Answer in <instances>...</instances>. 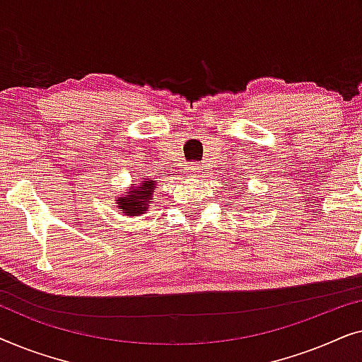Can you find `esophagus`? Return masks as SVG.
Segmentation results:
<instances>
[{
  "mask_svg": "<svg viewBox=\"0 0 362 362\" xmlns=\"http://www.w3.org/2000/svg\"><path fill=\"white\" fill-rule=\"evenodd\" d=\"M186 175L189 176V177H199V176H201V168L197 166V165H191V166H187Z\"/></svg>",
  "mask_w": 362,
  "mask_h": 362,
  "instance_id": "obj_1",
  "label": "esophagus"
}]
</instances>
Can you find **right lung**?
<instances>
[{
	"instance_id": "right-lung-1",
	"label": "right lung",
	"mask_w": 362,
	"mask_h": 362,
	"mask_svg": "<svg viewBox=\"0 0 362 362\" xmlns=\"http://www.w3.org/2000/svg\"><path fill=\"white\" fill-rule=\"evenodd\" d=\"M155 181L141 177V182L122 197H117L118 209L123 211L125 216H140L146 211V207L153 204V191H155Z\"/></svg>"
}]
</instances>
